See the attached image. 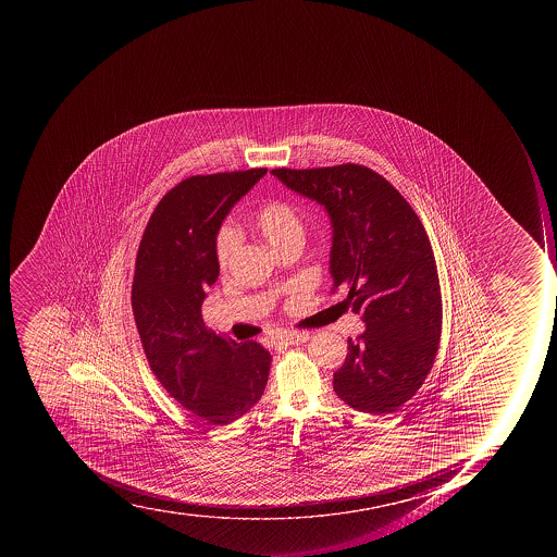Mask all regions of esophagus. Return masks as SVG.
Instances as JSON below:
<instances>
[{"label":"esophagus","mask_w":557,"mask_h":557,"mask_svg":"<svg viewBox=\"0 0 557 557\" xmlns=\"http://www.w3.org/2000/svg\"><path fill=\"white\" fill-rule=\"evenodd\" d=\"M308 339H310V334L308 333H284L276 337V343H282V345H299V343L308 342Z\"/></svg>","instance_id":"esophagus-1"}]
</instances>
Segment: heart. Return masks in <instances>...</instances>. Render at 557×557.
Masks as SVG:
<instances>
[{
    "instance_id": "obj_1",
    "label": "heart",
    "mask_w": 557,
    "mask_h": 557,
    "mask_svg": "<svg viewBox=\"0 0 557 557\" xmlns=\"http://www.w3.org/2000/svg\"><path fill=\"white\" fill-rule=\"evenodd\" d=\"M255 228L273 250L302 237V224L294 207L285 202H273L261 207L255 215ZM238 235L235 230L224 226L215 242V256L221 267H226L235 255Z\"/></svg>"
}]
</instances>
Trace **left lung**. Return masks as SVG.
<instances>
[{"mask_svg": "<svg viewBox=\"0 0 557 557\" xmlns=\"http://www.w3.org/2000/svg\"><path fill=\"white\" fill-rule=\"evenodd\" d=\"M294 194L324 207L333 228L329 272L348 289L366 331L348 339L333 386L350 408L388 414L408 403L432 369L443 327L437 264L406 198L368 166L273 169Z\"/></svg>", "mask_w": 557, "mask_h": 557, "instance_id": "obj_1", "label": "left lung"}]
</instances>
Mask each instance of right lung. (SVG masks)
Segmentation results:
<instances>
[{
	"label": "right lung",
	"mask_w": 557,
	"mask_h": 557,
	"mask_svg": "<svg viewBox=\"0 0 557 557\" xmlns=\"http://www.w3.org/2000/svg\"><path fill=\"white\" fill-rule=\"evenodd\" d=\"M267 169L194 175L160 200L137 250L132 310L149 368L183 408L228 425L261 399L272 355L203 324L206 289L220 275L215 240L233 206Z\"/></svg>",
	"instance_id": "1"
}]
</instances>
